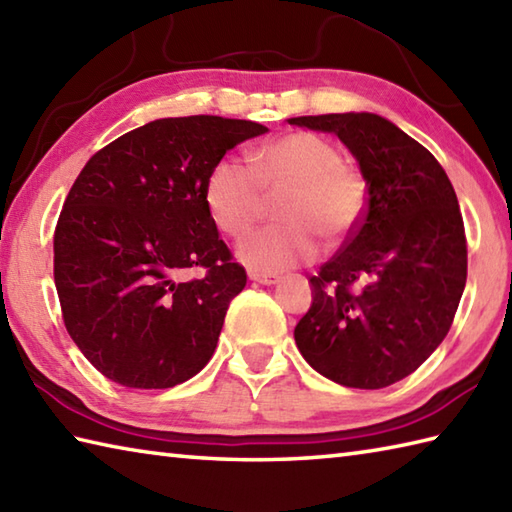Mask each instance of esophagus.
I'll return each mask as SVG.
<instances>
[{"label": "esophagus", "instance_id": "esophagus-1", "mask_svg": "<svg viewBox=\"0 0 512 512\" xmlns=\"http://www.w3.org/2000/svg\"><path fill=\"white\" fill-rule=\"evenodd\" d=\"M248 277L253 279V282L264 284V286H273V284L279 282V277L277 275H270V273H250Z\"/></svg>", "mask_w": 512, "mask_h": 512}]
</instances>
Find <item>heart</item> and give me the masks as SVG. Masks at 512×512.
Returning a JSON list of instances; mask_svg holds the SVG:
<instances>
[{
    "mask_svg": "<svg viewBox=\"0 0 512 512\" xmlns=\"http://www.w3.org/2000/svg\"><path fill=\"white\" fill-rule=\"evenodd\" d=\"M250 170L230 159L217 162L206 177L204 202L215 226L233 239L246 237L277 204L279 226L259 230L239 246L244 262L259 270H284L308 262L319 250L346 244L364 222L366 184L344 162L330 139L295 130L257 146Z\"/></svg>",
    "mask_w": 512,
    "mask_h": 512,
    "instance_id": "obj_1",
    "label": "heart"
}]
</instances>
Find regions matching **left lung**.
<instances>
[{"label": "left lung", "mask_w": 512, "mask_h": 512, "mask_svg": "<svg viewBox=\"0 0 512 512\" xmlns=\"http://www.w3.org/2000/svg\"><path fill=\"white\" fill-rule=\"evenodd\" d=\"M335 133L366 179L353 239L310 277L313 304L295 326L299 353L348 388H384L433 355L466 286L468 250L455 188L430 150L373 113L290 117Z\"/></svg>", "instance_id": "obj_1"}]
</instances>
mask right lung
I'll return each instance as SVG.
<instances>
[{
  "instance_id": "obj_1",
  "label": "right lung",
  "mask_w": 512,
  "mask_h": 512,
  "mask_svg": "<svg viewBox=\"0 0 512 512\" xmlns=\"http://www.w3.org/2000/svg\"><path fill=\"white\" fill-rule=\"evenodd\" d=\"M266 130L215 115L155 119L77 175L55 226V286L68 335L104 377L173 388L213 357L246 270L219 239L206 177ZM186 267L207 273L182 283Z\"/></svg>"
}]
</instances>
